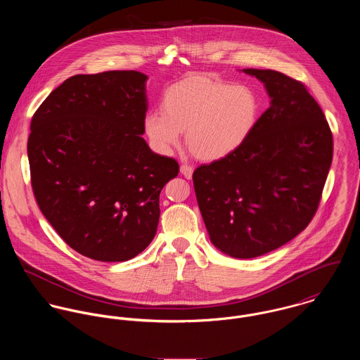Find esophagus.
I'll list each match as a JSON object with an SVG mask.
<instances>
[{"instance_id": "esophagus-1", "label": "esophagus", "mask_w": 360, "mask_h": 360, "mask_svg": "<svg viewBox=\"0 0 360 360\" xmlns=\"http://www.w3.org/2000/svg\"><path fill=\"white\" fill-rule=\"evenodd\" d=\"M193 172H194V169H193V166H190V165H181V166H180V173H181L186 179H191V177H193Z\"/></svg>"}]
</instances>
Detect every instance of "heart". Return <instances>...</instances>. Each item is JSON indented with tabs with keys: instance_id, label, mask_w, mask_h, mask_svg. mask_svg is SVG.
<instances>
[{
	"instance_id": "1",
	"label": "heart",
	"mask_w": 360,
	"mask_h": 360,
	"mask_svg": "<svg viewBox=\"0 0 360 360\" xmlns=\"http://www.w3.org/2000/svg\"><path fill=\"white\" fill-rule=\"evenodd\" d=\"M257 100L247 86H231L205 76L183 80L166 90L162 112H150L144 120L153 147L169 154L186 143L193 154L217 160L234 153L252 130Z\"/></svg>"
}]
</instances>
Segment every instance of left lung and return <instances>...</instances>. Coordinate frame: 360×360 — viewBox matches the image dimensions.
Masks as SVG:
<instances>
[{
    "mask_svg": "<svg viewBox=\"0 0 360 360\" xmlns=\"http://www.w3.org/2000/svg\"><path fill=\"white\" fill-rule=\"evenodd\" d=\"M271 98L244 143L194 170L212 244L233 257L264 255L313 219L333 160V134L307 86L270 69H244Z\"/></svg>",
    "mask_w": 360,
    "mask_h": 360,
    "instance_id": "8db88e82",
    "label": "left lung"
}]
</instances>
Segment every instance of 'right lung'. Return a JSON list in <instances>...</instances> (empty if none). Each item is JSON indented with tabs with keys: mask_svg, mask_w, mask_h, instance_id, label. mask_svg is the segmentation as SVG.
Returning a JSON list of instances; mask_svg holds the SVG:
<instances>
[{
	"mask_svg": "<svg viewBox=\"0 0 360 360\" xmlns=\"http://www.w3.org/2000/svg\"><path fill=\"white\" fill-rule=\"evenodd\" d=\"M147 76L109 70L66 79L39 106L27 156L37 205L84 257L124 262L154 240L159 194L179 163L146 133Z\"/></svg>",
	"mask_w": 360,
	"mask_h": 360,
	"instance_id": "add662e5",
	"label": "right lung"
}]
</instances>
